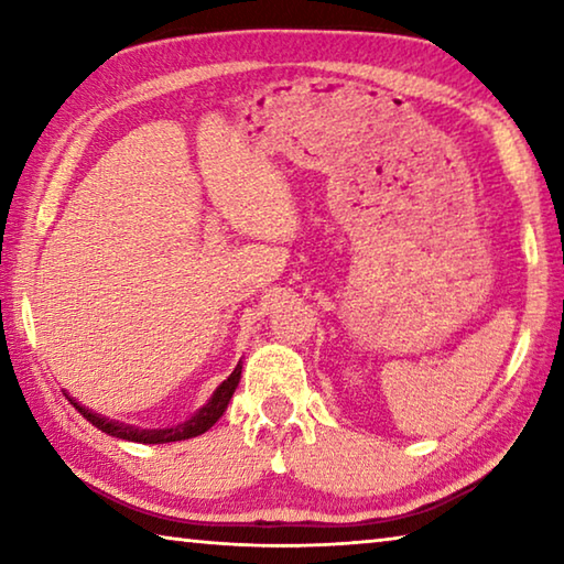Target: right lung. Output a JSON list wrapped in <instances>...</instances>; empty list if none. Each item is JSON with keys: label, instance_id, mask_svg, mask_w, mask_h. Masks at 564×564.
Masks as SVG:
<instances>
[{"label": "right lung", "instance_id": "1", "mask_svg": "<svg viewBox=\"0 0 564 564\" xmlns=\"http://www.w3.org/2000/svg\"><path fill=\"white\" fill-rule=\"evenodd\" d=\"M238 380H241V362L234 368V373L228 376L221 386L214 390V395L208 403L198 410V413L191 415L186 423L174 425V427H156V431H141V427H133V425H123L119 420H109V417H101L99 413H91L89 408H84L76 403L74 398H69V403L79 410V413L89 420L94 427H99L101 433L113 435V437H121V441H131V443H147V445H164V443H176V441H188V437H196L206 433L208 427H212L218 417L226 413L228 408V400H231L234 390L238 386Z\"/></svg>", "mask_w": 564, "mask_h": 564}]
</instances>
